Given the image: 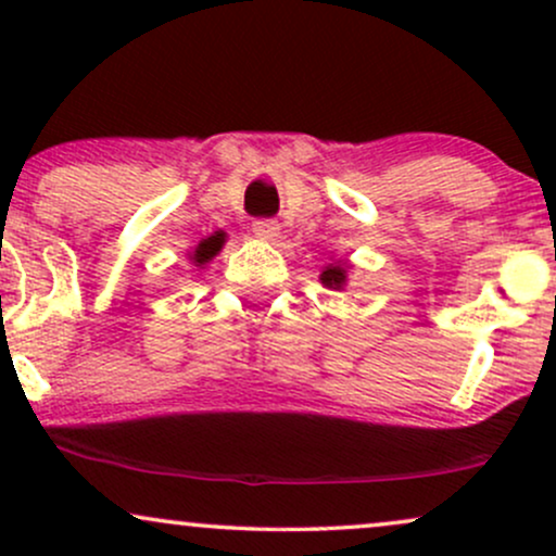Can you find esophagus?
Masks as SVG:
<instances>
[{"label":"esophagus","mask_w":556,"mask_h":556,"mask_svg":"<svg viewBox=\"0 0 556 556\" xmlns=\"http://www.w3.org/2000/svg\"><path fill=\"white\" fill-rule=\"evenodd\" d=\"M253 232H256L261 240H277L279 238V225L274 219H256V222H253Z\"/></svg>","instance_id":"esophagus-1"}]
</instances>
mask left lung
<instances>
[{
  "instance_id": "left-lung-1",
  "label": "left lung",
  "mask_w": 556,
  "mask_h": 556,
  "mask_svg": "<svg viewBox=\"0 0 556 556\" xmlns=\"http://www.w3.org/2000/svg\"><path fill=\"white\" fill-rule=\"evenodd\" d=\"M321 285L329 287V290H342L344 282H348V264H329L324 266L321 271Z\"/></svg>"
}]
</instances>
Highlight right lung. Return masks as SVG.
<instances>
[{"mask_svg": "<svg viewBox=\"0 0 556 556\" xmlns=\"http://www.w3.org/2000/svg\"><path fill=\"white\" fill-rule=\"evenodd\" d=\"M225 238H227V235L222 232V229H219V232L208 235L206 240H201V242H198V245H195V251L190 253V261H193L195 266H203V264H208V261H212V258L216 256V253L222 251V245H225Z\"/></svg>", "mask_w": 556, "mask_h": 556, "instance_id": "obj_1", "label": "right lung"}]
</instances>
